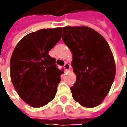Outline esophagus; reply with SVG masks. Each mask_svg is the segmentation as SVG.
Returning <instances> with one entry per match:
<instances>
[{"mask_svg": "<svg viewBox=\"0 0 127 127\" xmlns=\"http://www.w3.org/2000/svg\"><path fill=\"white\" fill-rule=\"evenodd\" d=\"M64 68L66 69L67 71H70L71 70V66H70V64H65V65L64 66Z\"/></svg>", "mask_w": 127, "mask_h": 127, "instance_id": "esophagus-1", "label": "esophagus"}]
</instances>
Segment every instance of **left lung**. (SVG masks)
<instances>
[{
	"instance_id": "8db88e82",
	"label": "left lung",
	"mask_w": 127,
	"mask_h": 127,
	"mask_svg": "<svg viewBox=\"0 0 127 127\" xmlns=\"http://www.w3.org/2000/svg\"><path fill=\"white\" fill-rule=\"evenodd\" d=\"M62 39L73 54L71 66L76 76L71 87L73 100L85 107L98 106L108 94L116 73L108 43L86 26L63 27Z\"/></svg>"
}]
</instances>
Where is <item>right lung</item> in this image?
Here are the masks:
<instances>
[{
  "instance_id": "right-lung-1",
  "label": "right lung",
  "mask_w": 127,
  "mask_h": 127,
  "mask_svg": "<svg viewBox=\"0 0 127 127\" xmlns=\"http://www.w3.org/2000/svg\"><path fill=\"white\" fill-rule=\"evenodd\" d=\"M62 27L42 29L25 36L10 59V78L19 96L32 107H41L55 97L63 71L49 51L61 39Z\"/></svg>"
}]
</instances>
